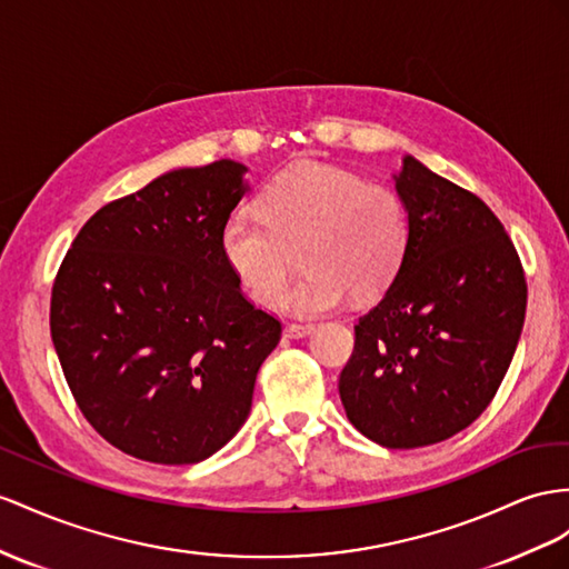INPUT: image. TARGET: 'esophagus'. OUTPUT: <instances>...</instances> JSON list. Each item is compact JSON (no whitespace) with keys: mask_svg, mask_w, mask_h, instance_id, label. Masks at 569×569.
I'll use <instances>...</instances> for the list:
<instances>
[{"mask_svg":"<svg viewBox=\"0 0 569 569\" xmlns=\"http://www.w3.org/2000/svg\"><path fill=\"white\" fill-rule=\"evenodd\" d=\"M312 331H315L312 325H286L283 337L286 339H305V337H310Z\"/></svg>","mask_w":569,"mask_h":569,"instance_id":"obj_1","label":"esophagus"}]
</instances>
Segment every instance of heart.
Masks as SVG:
<instances>
[{
	"mask_svg": "<svg viewBox=\"0 0 569 569\" xmlns=\"http://www.w3.org/2000/svg\"><path fill=\"white\" fill-rule=\"evenodd\" d=\"M257 213H236L223 223L218 238L223 261L252 300L273 308L300 252L308 273L283 300L296 317L337 310L348 293L356 300L382 296L409 254L411 221L403 199L351 170L290 166L261 189Z\"/></svg>",
	"mask_w": 569,
	"mask_h": 569,
	"instance_id": "heart-1",
	"label": "heart"
}]
</instances>
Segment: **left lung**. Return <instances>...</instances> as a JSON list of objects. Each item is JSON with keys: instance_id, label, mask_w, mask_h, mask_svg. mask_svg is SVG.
Listing matches in <instances>:
<instances>
[{"instance_id": "1", "label": "left lung", "mask_w": 569, "mask_h": 569, "mask_svg": "<svg viewBox=\"0 0 569 569\" xmlns=\"http://www.w3.org/2000/svg\"><path fill=\"white\" fill-rule=\"evenodd\" d=\"M391 178L409 211V254L358 319L339 395L368 440L413 449L488 409L521 337L527 281L512 240L476 194L413 156Z\"/></svg>"}]
</instances>
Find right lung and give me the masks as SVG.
I'll return each mask as SVG.
<instances>
[{
	"instance_id": "right-lung-1",
	"label": "right lung",
	"mask_w": 569,
	"mask_h": 569,
	"mask_svg": "<svg viewBox=\"0 0 569 569\" xmlns=\"http://www.w3.org/2000/svg\"><path fill=\"white\" fill-rule=\"evenodd\" d=\"M244 172L230 158L168 170L106 203L54 279L50 331L71 395L137 459L197 463L226 447L281 339L218 244L250 189Z\"/></svg>"
}]
</instances>
